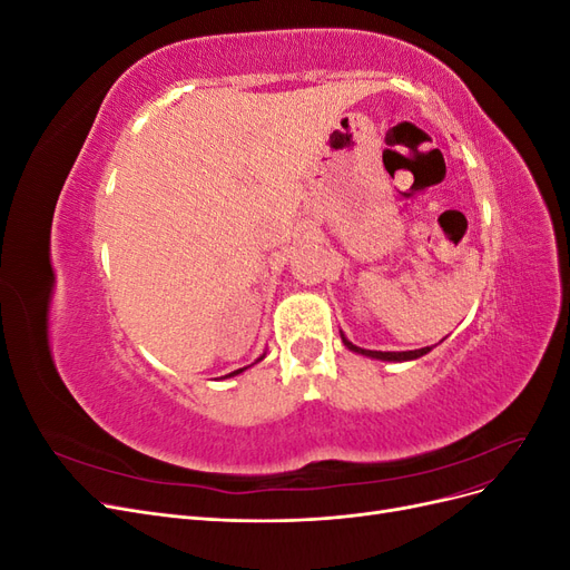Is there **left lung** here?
<instances>
[{"label": "left lung", "instance_id": "8db88e82", "mask_svg": "<svg viewBox=\"0 0 570 570\" xmlns=\"http://www.w3.org/2000/svg\"><path fill=\"white\" fill-rule=\"evenodd\" d=\"M340 337L344 342V347H347L350 352L354 354H361V356H368V358H377V361H392V364H400V361H413V358H421L423 354H428L433 347H423V350H411V352H373V350H361L356 347L354 342H350L347 337H344V333L340 331Z\"/></svg>", "mask_w": 570, "mask_h": 570}]
</instances>
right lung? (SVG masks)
Returning a JSON list of instances; mask_svg holds the SVG:
<instances>
[{"instance_id":"right-lung-1","label":"right lung","mask_w":570,"mask_h":570,"mask_svg":"<svg viewBox=\"0 0 570 570\" xmlns=\"http://www.w3.org/2000/svg\"><path fill=\"white\" fill-rule=\"evenodd\" d=\"M266 354H262V356H258L256 361H254V364H258V361H262ZM254 364H249V366H254ZM249 366H245V368H237V371H233V373H228V375H223V377H235V375H239V373H245Z\"/></svg>"}]
</instances>
